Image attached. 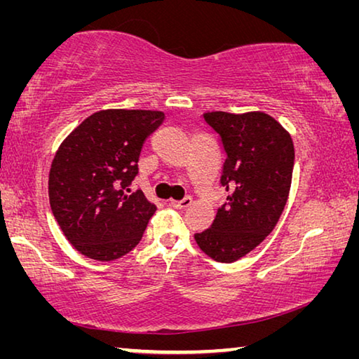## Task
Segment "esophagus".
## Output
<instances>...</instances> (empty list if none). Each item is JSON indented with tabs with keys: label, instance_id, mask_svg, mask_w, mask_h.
<instances>
[{
	"label": "esophagus",
	"instance_id": "esophagus-1",
	"mask_svg": "<svg viewBox=\"0 0 359 359\" xmlns=\"http://www.w3.org/2000/svg\"><path fill=\"white\" fill-rule=\"evenodd\" d=\"M191 203H193L191 196H185L184 199H180V201H175V199H171V201H169V204H171L172 208H175V209H185Z\"/></svg>",
	"mask_w": 359,
	"mask_h": 359
}]
</instances>
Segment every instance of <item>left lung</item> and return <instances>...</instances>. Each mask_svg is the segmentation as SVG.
I'll return each mask as SVG.
<instances>
[{
    "mask_svg": "<svg viewBox=\"0 0 359 359\" xmlns=\"http://www.w3.org/2000/svg\"><path fill=\"white\" fill-rule=\"evenodd\" d=\"M223 145L220 177L226 203L209 229L194 234L199 248L220 263L250 253L276 228L287 204L294 166L288 131L264 112H205Z\"/></svg>",
    "mask_w": 359,
    "mask_h": 359,
    "instance_id": "obj_1",
    "label": "left lung"
}]
</instances>
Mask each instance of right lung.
Segmentation results:
<instances>
[{
    "label": "right lung",
    "mask_w": 359,
    "mask_h": 359,
    "mask_svg": "<svg viewBox=\"0 0 359 359\" xmlns=\"http://www.w3.org/2000/svg\"><path fill=\"white\" fill-rule=\"evenodd\" d=\"M163 120L160 111L107 109L85 118L58 147L48 199L66 239L85 257L117 259L142 239L156 205L130 185L145 139Z\"/></svg>",
    "instance_id": "add662e5"
}]
</instances>
